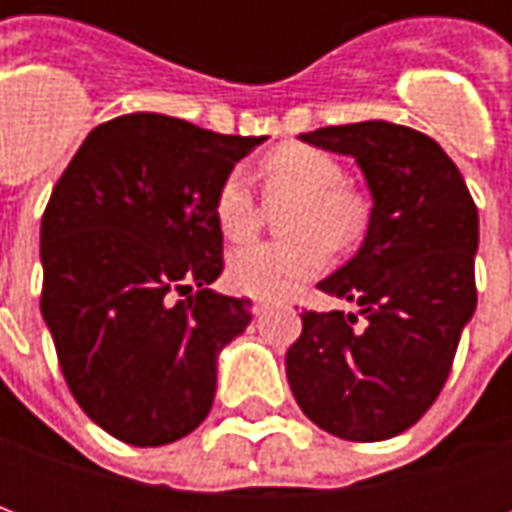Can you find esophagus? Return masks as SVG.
<instances>
[{"instance_id": "34e87169", "label": "esophagus", "mask_w": 512, "mask_h": 512, "mask_svg": "<svg viewBox=\"0 0 512 512\" xmlns=\"http://www.w3.org/2000/svg\"><path fill=\"white\" fill-rule=\"evenodd\" d=\"M277 301H271V299H255V312L260 315V312H266L268 307H274Z\"/></svg>"}]
</instances>
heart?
Segmentation results:
<instances>
[{
	"mask_svg": "<svg viewBox=\"0 0 512 512\" xmlns=\"http://www.w3.org/2000/svg\"><path fill=\"white\" fill-rule=\"evenodd\" d=\"M260 180L268 200L293 202L282 227V241H260L235 249L227 277L235 290L279 299L318 277L332 260L334 246H351L365 233V200L343 186V167L318 147L282 145L260 161ZM213 219L227 241H246L260 224V208L241 172L224 175L213 197Z\"/></svg>",
	"mask_w": 512,
	"mask_h": 512,
	"instance_id": "1",
	"label": "heart"
}]
</instances>
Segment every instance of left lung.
<instances>
[{"instance_id": "obj_1", "label": "left lung", "mask_w": 512, "mask_h": 512, "mask_svg": "<svg viewBox=\"0 0 512 512\" xmlns=\"http://www.w3.org/2000/svg\"><path fill=\"white\" fill-rule=\"evenodd\" d=\"M307 145L354 156L373 194L359 252L318 282L354 312H304L285 354L307 417L348 441L408 430L439 397L477 307V205L452 158L430 136L386 120L301 134Z\"/></svg>"}]
</instances>
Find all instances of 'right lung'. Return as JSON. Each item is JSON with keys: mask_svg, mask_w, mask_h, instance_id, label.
Masks as SVG:
<instances>
[{"mask_svg": "<svg viewBox=\"0 0 512 512\" xmlns=\"http://www.w3.org/2000/svg\"><path fill=\"white\" fill-rule=\"evenodd\" d=\"M260 142L134 112L93 128L51 191L40 312L76 403L115 439L161 447L211 411L216 359L252 321V301L208 288L213 197Z\"/></svg>", "mask_w": 512, "mask_h": 512, "instance_id": "obj_1", "label": "right lung"}]
</instances>
